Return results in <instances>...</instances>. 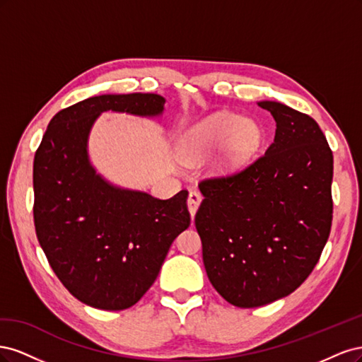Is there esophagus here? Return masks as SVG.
I'll return each mask as SVG.
<instances>
[{"label": "esophagus", "instance_id": "esophagus-1", "mask_svg": "<svg viewBox=\"0 0 362 362\" xmlns=\"http://www.w3.org/2000/svg\"><path fill=\"white\" fill-rule=\"evenodd\" d=\"M201 202H202V194H201L199 192H196V190L190 192L189 201H187V206H189V211H190V216H192V217H194L196 211H198V208H199Z\"/></svg>", "mask_w": 362, "mask_h": 362}]
</instances>
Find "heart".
<instances>
[{
    "label": "heart",
    "mask_w": 362,
    "mask_h": 362,
    "mask_svg": "<svg viewBox=\"0 0 362 362\" xmlns=\"http://www.w3.org/2000/svg\"><path fill=\"white\" fill-rule=\"evenodd\" d=\"M259 145L261 131L255 122L233 112H217L185 131L180 139L178 154L184 163L196 164L222 148L216 169L231 175L247 166Z\"/></svg>",
    "instance_id": "obj_1"
}]
</instances>
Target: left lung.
Wrapping results in <instances>:
<instances>
[{
  "label": "left lung",
  "instance_id": "left-lung-1",
  "mask_svg": "<svg viewBox=\"0 0 362 362\" xmlns=\"http://www.w3.org/2000/svg\"><path fill=\"white\" fill-rule=\"evenodd\" d=\"M258 105L275 119V140L247 169L202 181L194 217L208 279L240 308L298 288L332 223L334 157L319 124L276 101Z\"/></svg>",
  "mask_w": 362,
  "mask_h": 362
}]
</instances>
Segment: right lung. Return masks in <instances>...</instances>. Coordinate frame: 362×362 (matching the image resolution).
I'll return each mask as SVG.
<instances>
[{
	"instance_id": "1",
	"label": "right lung",
	"mask_w": 362,
	"mask_h": 362,
	"mask_svg": "<svg viewBox=\"0 0 362 362\" xmlns=\"http://www.w3.org/2000/svg\"><path fill=\"white\" fill-rule=\"evenodd\" d=\"M157 93L100 95L59 112L33 164L35 226L49 266L72 296L98 310L137 303L158 276L173 240L190 225L187 190L170 199L107 181L89 157L104 112L161 117Z\"/></svg>"
}]
</instances>
